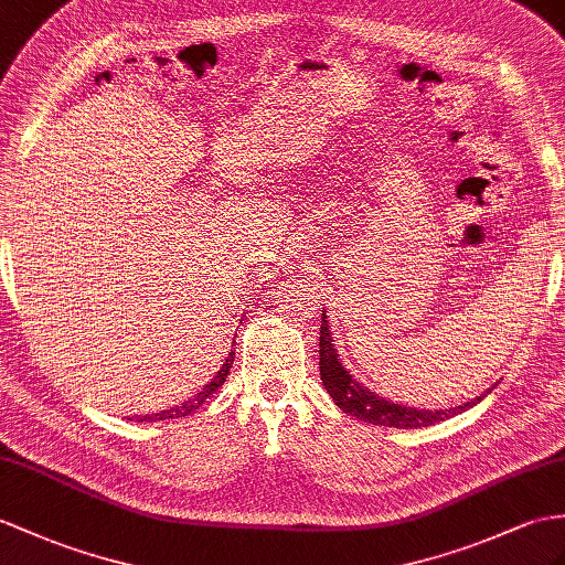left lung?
I'll list each match as a JSON object with an SVG mask.
<instances>
[{
  "label": "left lung",
  "mask_w": 565,
  "mask_h": 565,
  "mask_svg": "<svg viewBox=\"0 0 565 565\" xmlns=\"http://www.w3.org/2000/svg\"><path fill=\"white\" fill-rule=\"evenodd\" d=\"M319 369H321V381L326 391L333 397L335 405L348 412V415L364 419L369 424H379V426H395V429H417V426H429L436 422H444L452 415H458L465 407L477 405L481 397L472 403H465L460 407L452 409H415V407H405V405H395L388 403L386 397H381L376 393H371L364 388L362 383H356L350 371H345L338 362V354L333 348V338L328 333V321L326 313L321 316V335H319ZM489 393V391H487Z\"/></svg>",
  "instance_id": "obj_1"
}]
</instances>
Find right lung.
Segmentation results:
<instances>
[{"instance_id":"1","label":"right lung","mask_w":565,"mask_h":565,"mask_svg":"<svg viewBox=\"0 0 565 565\" xmlns=\"http://www.w3.org/2000/svg\"><path fill=\"white\" fill-rule=\"evenodd\" d=\"M232 354H235V352H230V356L225 360L223 369H220L217 374L213 376V381L209 383V386H205L201 393H196L194 397H191V401H184L182 405H177V407H172V409H162V412H158V415H148V417H143L141 422L177 419V417H186V415H191V412H194V409H199V407H201L205 401H209V397L225 383V379H227V374H230V369H232V362H235V356H232Z\"/></svg>"}]
</instances>
